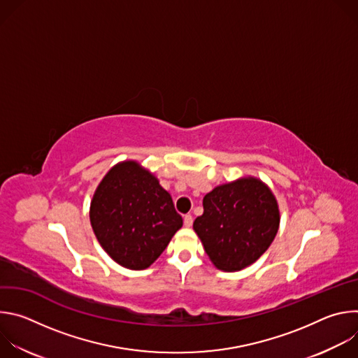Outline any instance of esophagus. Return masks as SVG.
Wrapping results in <instances>:
<instances>
[{"instance_id":"obj_1","label":"esophagus","mask_w":358,"mask_h":358,"mask_svg":"<svg viewBox=\"0 0 358 358\" xmlns=\"http://www.w3.org/2000/svg\"><path fill=\"white\" fill-rule=\"evenodd\" d=\"M192 215H189V214H187V215H184V225L185 227H191L192 225Z\"/></svg>"}]
</instances>
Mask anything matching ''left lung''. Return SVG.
I'll return each mask as SVG.
<instances>
[{"label": "left lung", "instance_id": "obj_1", "mask_svg": "<svg viewBox=\"0 0 358 358\" xmlns=\"http://www.w3.org/2000/svg\"><path fill=\"white\" fill-rule=\"evenodd\" d=\"M202 206L194 231L221 271L235 272L252 265L276 236L280 221L276 199L257 178L220 185L203 196Z\"/></svg>", "mask_w": 358, "mask_h": 358}]
</instances>
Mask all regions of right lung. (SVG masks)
Listing matches in <instances>:
<instances>
[{
    "mask_svg": "<svg viewBox=\"0 0 358 358\" xmlns=\"http://www.w3.org/2000/svg\"><path fill=\"white\" fill-rule=\"evenodd\" d=\"M90 222L112 259L133 271L148 268L182 227L171 195L134 162L117 164L101 180Z\"/></svg>",
    "mask_w": 358,
    "mask_h": 358,
    "instance_id": "1",
    "label": "right lung"
}]
</instances>
